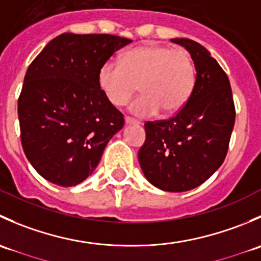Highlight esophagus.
Wrapping results in <instances>:
<instances>
[{"instance_id": "obj_1", "label": "esophagus", "mask_w": 261, "mask_h": 261, "mask_svg": "<svg viewBox=\"0 0 261 261\" xmlns=\"http://www.w3.org/2000/svg\"><path fill=\"white\" fill-rule=\"evenodd\" d=\"M125 123L126 125H140V122H139L138 120H134V118H131V117H126Z\"/></svg>"}]
</instances>
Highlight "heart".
I'll use <instances>...</instances> for the list:
<instances>
[{
	"mask_svg": "<svg viewBox=\"0 0 261 261\" xmlns=\"http://www.w3.org/2000/svg\"><path fill=\"white\" fill-rule=\"evenodd\" d=\"M98 87L114 106H123L138 89L128 111L139 117L179 111L187 103L196 83V67L184 49L145 45L128 50L121 63L107 60L97 74Z\"/></svg>",
	"mask_w": 261,
	"mask_h": 261,
	"instance_id": "obj_1",
	"label": "heart"
}]
</instances>
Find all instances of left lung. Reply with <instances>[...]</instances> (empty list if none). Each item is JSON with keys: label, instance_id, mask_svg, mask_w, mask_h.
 Wrapping results in <instances>:
<instances>
[{"label": "left lung", "instance_id": "obj_1", "mask_svg": "<svg viewBox=\"0 0 261 261\" xmlns=\"http://www.w3.org/2000/svg\"><path fill=\"white\" fill-rule=\"evenodd\" d=\"M191 54L196 83L174 117L146 122V140L139 150L144 175L165 192L201 186L222 165L235 125L230 81L211 53L197 41L172 39Z\"/></svg>", "mask_w": 261, "mask_h": 261}]
</instances>
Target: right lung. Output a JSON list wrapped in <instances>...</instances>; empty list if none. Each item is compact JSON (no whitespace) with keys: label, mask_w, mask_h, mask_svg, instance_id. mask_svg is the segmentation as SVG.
<instances>
[{"label":"right lung","mask_w":261,"mask_h":261,"mask_svg":"<svg viewBox=\"0 0 261 261\" xmlns=\"http://www.w3.org/2000/svg\"><path fill=\"white\" fill-rule=\"evenodd\" d=\"M133 40L109 34L64 33L26 72L18 98L21 143L36 172L60 187L93 173L125 120L98 87L97 74Z\"/></svg>","instance_id":"obj_1"}]
</instances>
